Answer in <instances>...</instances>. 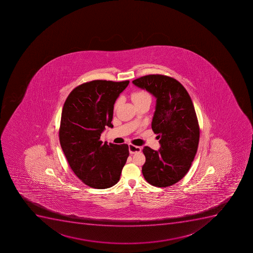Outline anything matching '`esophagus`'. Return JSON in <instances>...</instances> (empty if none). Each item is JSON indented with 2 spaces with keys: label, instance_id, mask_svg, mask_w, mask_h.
I'll return each mask as SVG.
<instances>
[{
  "label": "esophagus",
  "instance_id": "34e87169",
  "mask_svg": "<svg viewBox=\"0 0 253 253\" xmlns=\"http://www.w3.org/2000/svg\"><path fill=\"white\" fill-rule=\"evenodd\" d=\"M129 151H130V154H136V153L141 151V148L130 144H129Z\"/></svg>",
  "mask_w": 253,
  "mask_h": 253
}]
</instances>
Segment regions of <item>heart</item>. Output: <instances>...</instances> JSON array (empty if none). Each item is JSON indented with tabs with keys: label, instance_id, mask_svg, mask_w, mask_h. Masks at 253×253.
<instances>
[{
	"label": "heart",
	"instance_id": "1",
	"mask_svg": "<svg viewBox=\"0 0 253 253\" xmlns=\"http://www.w3.org/2000/svg\"><path fill=\"white\" fill-rule=\"evenodd\" d=\"M130 98L132 99V101L134 102V104L136 106H138L139 104H144V103H147V102L150 103L151 102L152 95L147 90H137L131 93ZM119 104H120V99H117L116 102L114 103V108L115 110L118 109Z\"/></svg>",
	"mask_w": 253,
	"mask_h": 253
}]
</instances>
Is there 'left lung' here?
Returning <instances> with one entry per match:
<instances>
[{
	"mask_svg": "<svg viewBox=\"0 0 253 253\" xmlns=\"http://www.w3.org/2000/svg\"><path fill=\"white\" fill-rule=\"evenodd\" d=\"M157 98L152 129L160 149L144 147L146 158L142 173L149 184L168 187L189 171L199 147L200 128L194 104L186 89L175 78L150 74L132 82Z\"/></svg>",
	"mask_w": 253,
	"mask_h": 253,
	"instance_id": "obj_1",
	"label": "left lung"
}]
</instances>
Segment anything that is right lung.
<instances>
[{
    "mask_svg": "<svg viewBox=\"0 0 253 253\" xmlns=\"http://www.w3.org/2000/svg\"><path fill=\"white\" fill-rule=\"evenodd\" d=\"M129 81L94 80L72 90L64 102L59 142L69 167L88 186H114L129 156L127 144H103L105 126L113 127L114 105Z\"/></svg>",
    "mask_w": 253,
    "mask_h": 253,
    "instance_id": "1",
    "label": "right lung"
}]
</instances>
